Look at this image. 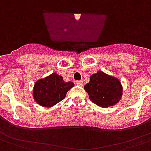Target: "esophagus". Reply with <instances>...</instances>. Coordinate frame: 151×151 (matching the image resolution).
I'll list each match as a JSON object with an SVG mask.
<instances>
[{"instance_id": "34e87169", "label": "esophagus", "mask_w": 151, "mask_h": 151, "mask_svg": "<svg viewBox=\"0 0 151 151\" xmlns=\"http://www.w3.org/2000/svg\"><path fill=\"white\" fill-rule=\"evenodd\" d=\"M76 83L77 85H79V86H83V82L82 81V80H79V81H76Z\"/></svg>"}]
</instances>
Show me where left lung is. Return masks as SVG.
Masks as SVG:
<instances>
[{
	"label": "left lung",
	"instance_id": "8db88e82",
	"mask_svg": "<svg viewBox=\"0 0 151 151\" xmlns=\"http://www.w3.org/2000/svg\"><path fill=\"white\" fill-rule=\"evenodd\" d=\"M89 99L101 108L116 104L122 96L123 87L116 77L98 71L90 76L89 83L84 85Z\"/></svg>",
	"mask_w": 151,
	"mask_h": 151
}]
</instances>
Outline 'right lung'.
I'll use <instances>...</instances> for the list:
<instances>
[{"instance_id": "add662e5", "label": "right lung", "mask_w": 151, "mask_h": 151, "mask_svg": "<svg viewBox=\"0 0 151 151\" xmlns=\"http://www.w3.org/2000/svg\"><path fill=\"white\" fill-rule=\"evenodd\" d=\"M73 86L72 82H65L61 76L54 72L35 82L33 88V97L41 106L52 107L63 101L67 92Z\"/></svg>"}]
</instances>
